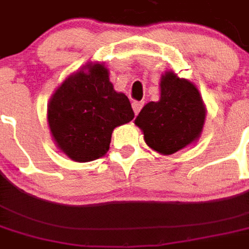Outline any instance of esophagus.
<instances>
[{"label":"esophagus","mask_w":249,"mask_h":249,"mask_svg":"<svg viewBox=\"0 0 249 249\" xmlns=\"http://www.w3.org/2000/svg\"><path fill=\"white\" fill-rule=\"evenodd\" d=\"M142 105H144V103H141V101H133V104H132V108H133L135 114H139V112H140L141 108H142Z\"/></svg>","instance_id":"34e87169"}]
</instances>
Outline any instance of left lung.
Here are the masks:
<instances>
[{"label":"left lung","mask_w":249,"mask_h":249,"mask_svg":"<svg viewBox=\"0 0 249 249\" xmlns=\"http://www.w3.org/2000/svg\"><path fill=\"white\" fill-rule=\"evenodd\" d=\"M160 89V100L146 104L135 124L142 130L149 148L173 155L198 140L207 110L196 85L175 71L162 74Z\"/></svg>","instance_id":"obj_1"}]
</instances>
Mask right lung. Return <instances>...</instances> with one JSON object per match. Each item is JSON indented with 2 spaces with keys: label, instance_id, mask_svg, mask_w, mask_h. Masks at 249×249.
<instances>
[{
  "label": "right lung",
  "instance_id": "right-lung-1",
  "mask_svg": "<svg viewBox=\"0 0 249 249\" xmlns=\"http://www.w3.org/2000/svg\"><path fill=\"white\" fill-rule=\"evenodd\" d=\"M135 117L129 98L114 90L107 66L88 62L57 88L48 104V124L57 148L87 162L109 151L112 132Z\"/></svg>",
  "mask_w": 249,
  "mask_h": 249
}]
</instances>
